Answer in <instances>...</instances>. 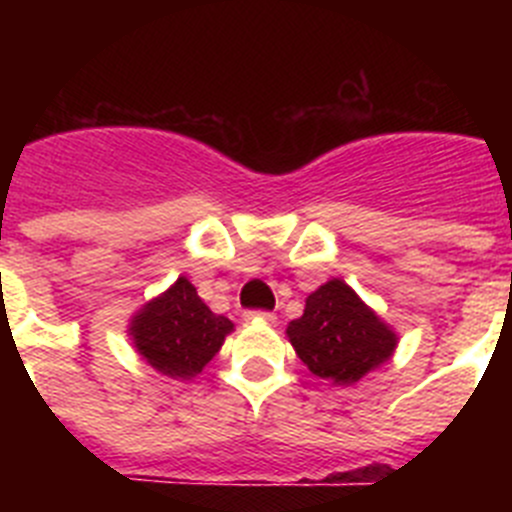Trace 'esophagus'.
<instances>
[{"mask_svg": "<svg viewBox=\"0 0 512 512\" xmlns=\"http://www.w3.org/2000/svg\"><path fill=\"white\" fill-rule=\"evenodd\" d=\"M246 320H266V323H274V320H277V315H274V312H266V310H248Z\"/></svg>", "mask_w": 512, "mask_h": 512, "instance_id": "34e87169", "label": "esophagus"}]
</instances>
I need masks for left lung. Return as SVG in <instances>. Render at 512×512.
Returning a JSON list of instances; mask_svg holds the SVG:
<instances>
[{
    "label": "left lung",
    "mask_w": 512,
    "mask_h": 512,
    "mask_svg": "<svg viewBox=\"0 0 512 512\" xmlns=\"http://www.w3.org/2000/svg\"><path fill=\"white\" fill-rule=\"evenodd\" d=\"M287 338L315 377L351 387L395 356V328L384 323L343 279H328L307 295L302 318Z\"/></svg>",
    "instance_id": "1"
}]
</instances>
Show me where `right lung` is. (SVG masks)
<instances>
[{
  "mask_svg": "<svg viewBox=\"0 0 512 512\" xmlns=\"http://www.w3.org/2000/svg\"><path fill=\"white\" fill-rule=\"evenodd\" d=\"M233 328V320L215 315L197 295V287L179 277L135 312L128 336L140 359L158 374L189 382L215 359Z\"/></svg>",
  "mask_w": 512,
  "mask_h": 512,
  "instance_id": "add662e5",
  "label": "right lung"
}]
</instances>
